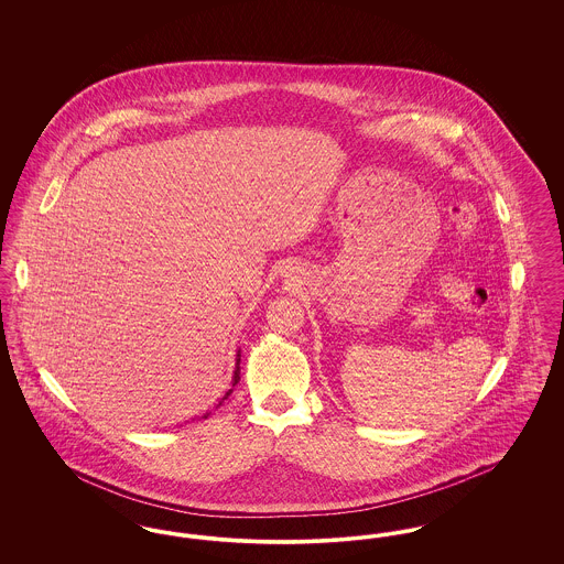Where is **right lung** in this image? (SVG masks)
<instances>
[{"label":"right lung","instance_id":"obj_1","mask_svg":"<svg viewBox=\"0 0 564 564\" xmlns=\"http://www.w3.org/2000/svg\"><path fill=\"white\" fill-rule=\"evenodd\" d=\"M239 352H241V350H239ZM239 364H241V355H237V370H235V376H232V387H235V384L241 380V368H239ZM230 393H232V389H230V391L224 395V400H226ZM217 405H221V402L217 403ZM207 416H209V412H207L203 419H207Z\"/></svg>","mask_w":564,"mask_h":564}]
</instances>
